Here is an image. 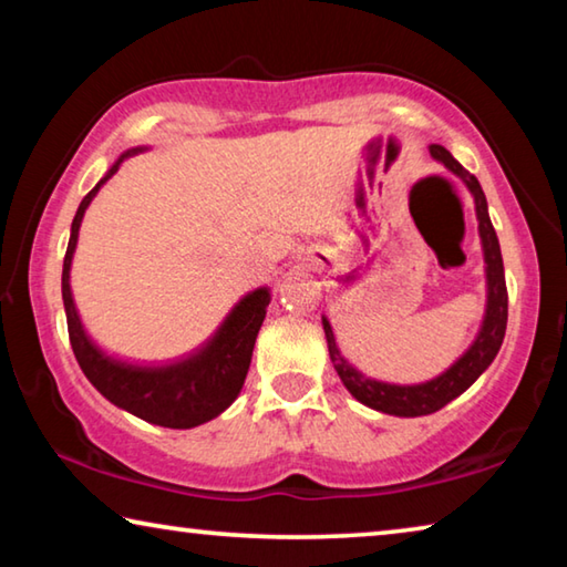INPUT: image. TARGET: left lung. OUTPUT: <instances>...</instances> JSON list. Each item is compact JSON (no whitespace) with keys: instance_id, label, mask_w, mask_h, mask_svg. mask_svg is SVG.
Listing matches in <instances>:
<instances>
[{"instance_id":"8db88e82","label":"left lung","mask_w":567,"mask_h":567,"mask_svg":"<svg viewBox=\"0 0 567 567\" xmlns=\"http://www.w3.org/2000/svg\"><path fill=\"white\" fill-rule=\"evenodd\" d=\"M431 158H436L439 164H444L452 174H456L470 188L474 196V212H477L480 221V239H482V251H484V277H487V305H484V318L477 338L474 343L464 350V353L456 358V361L446 368L444 373H439L436 379L424 381V383H385L375 381L371 375H363L353 363H348L340 348L336 343V336H332V328L328 318L322 316V330H326L330 361L336 365V371L343 381L350 396L358 399L368 409H375L381 413H391V416H426V413H434L444 409L449 401L470 389V385L480 379V375L487 371L494 355L499 353L502 340H505L507 330V285H505V265H502V251H499V239L497 231H494L487 212V199H484V192L477 182V176H472L460 161H456L444 146H429Z\"/></svg>"}]
</instances>
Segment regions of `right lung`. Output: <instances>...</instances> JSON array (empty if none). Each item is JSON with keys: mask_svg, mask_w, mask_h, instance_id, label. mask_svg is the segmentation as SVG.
Here are the masks:
<instances>
[{"mask_svg": "<svg viewBox=\"0 0 567 567\" xmlns=\"http://www.w3.org/2000/svg\"><path fill=\"white\" fill-rule=\"evenodd\" d=\"M138 151H146V146L125 151L107 168V174L80 202L73 227H70L65 262H62V302H65L70 346H73V353L80 368H83L85 379L115 406L156 426L194 429L217 419L239 396L251 363L257 332L262 328L272 295H269V287H257V290L247 292L224 318L217 332L199 350H194L192 355L176 363H128L107 355L103 348L93 343V338L85 332L83 320H80L73 290H70V267H73V255L78 247V231L80 224H83L85 209L95 199V194L101 192V186L118 171L123 158L138 154Z\"/></svg>", "mask_w": 567, "mask_h": 567, "instance_id": "right-lung-1", "label": "right lung"}]
</instances>
